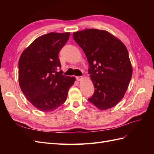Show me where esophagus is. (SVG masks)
I'll return each mask as SVG.
<instances>
[{
	"label": "esophagus",
	"mask_w": 154,
	"mask_h": 154,
	"mask_svg": "<svg viewBox=\"0 0 154 154\" xmlns=\"http://www.w3.org/2000/svg\"><path fill=\"white\" fill-rule=\"evenodd\" d=\"M76 78V80L78 81H81V80H83V77L82 76H77Z\"/></svg>",
	"instance_id": "esophagus-1"
}]
</instances>
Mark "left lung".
Masks as SVG:
<instances>
[{"label":"left lung","instance_id":"left-lung-1","mask_svg":"<svg viewBox=\"0 0 154 154\" xmlns=\"http://www.w3.org/2000/svg\"><path fill=\"white\" fill-rule=\"evenodd\" d=\"M72 35L89 64L88 72L95 91L88 101L100 110L116 106L124 97L132 74L126 46L105 30L87 29Z\"/></svg>","mask_w":154,"mask_h":154}]
</instances>
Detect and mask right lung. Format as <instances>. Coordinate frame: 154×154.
Returning a JSON list of instances; mask_svg holds the SVG:
<instances>
[{
    "instance_id": "1",
    "label": "right lung",
    "mask_w": 154,
    "mask_h": 154,
    "mask_svg": "<svg viewBox=\"0 0 154 154\" xmlns=\"http://www.w3.org/2000/svg\"><path fill=\"white\" fill-rule=\"evenodd\" d=\"M70 32L40 36L23 51L18 61V82L30 103L42 112L57 109L66 101L76 78L62 74L58 53Z\"/></svg>"
}]
</instances>
